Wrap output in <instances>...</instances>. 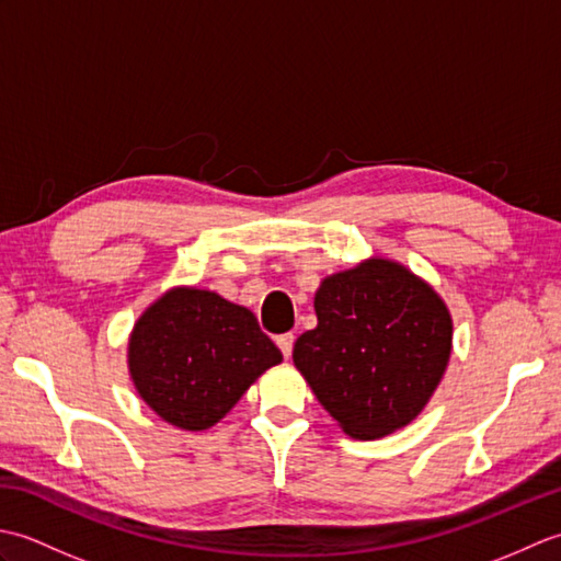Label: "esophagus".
<instances>
[{
    "mask_svg": "<svg viewBox=\"0 0 561 561\" xmlns=\"http://www.w3.org/2000/svg\"><path fill=\"white\" fill-rule=\"evenodd\" d=\"M294 335H291V332H284V335H279L277 337V347L282 350V354H284V359H289V356H291V350H294Z\"/></svg>",
    "mask_w": 561,
    "mask_h": 561,
    "instance_id": "obj_1",
    "label": "esophagus"
}]
</instances>
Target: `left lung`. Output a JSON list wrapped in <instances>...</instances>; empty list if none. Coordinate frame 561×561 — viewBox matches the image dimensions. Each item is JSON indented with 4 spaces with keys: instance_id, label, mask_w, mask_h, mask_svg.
<instances>
[{
    "instance_id": "8db88e82",
    "label": "left lung",
    "mask_w": 561,
    "mask_h": 561,
    "mask_svg": "<svg viewBox=\"0 0 561 561\" xmlns=\"http://www.w3.org/2000/svg\"><path fill=\"white\" fill-rule=\"evenodd\" d=\"M313 306L318 325L296 340L294 364L332 420L354 438L410 424L446 371V304L398 262L366 260L323 279Z\"/></svg>"
}]
</instances>
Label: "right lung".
Segmentation results:
<instances>
[{
  "instance_id": "right-lung-1",
  "label": "right lung",
  "mask_w": 561,
  "mask_h": 561,
  "mask_svg": "<svg viewBox=\"0 0 561 561\" xmlns=\"http://www.w3.org/2000/svg\"><path fill=\"white\" fill-rule=\"evenodd\" d=\"M279 362L277 344L248 308L205 289L161 296L129 337V374L141 400L187 432L217 424Z\"/></svg>"
}]
</instances>
